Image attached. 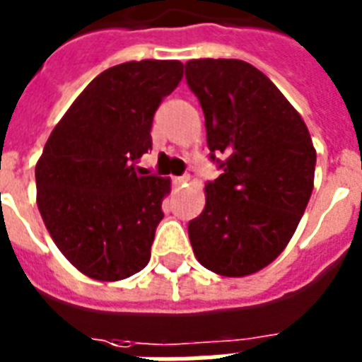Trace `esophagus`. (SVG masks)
Masks as SVG:
<instances>
[{
  "label": "esophagus",
  "mask_w": 362,
  "mask_h": 362,
  "mask_svg": "<svg viewBox=\"0 0 362 362\" xmlns=\"http://www.w3.org/2000/svg\"><path fill=\"white\" fill-rule=\"evenodd\" d=\"M192 180V178H189V176H178V178H175V180H173V184H175V186H187V182Z\"/></svg>",
  "instance_id": "obj_1"
}]
</instances>
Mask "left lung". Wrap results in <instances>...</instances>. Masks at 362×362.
<instances>
[{
    "instance_id": "obj_1",
    "label": "left lung",
    "mask_w": 362,
    "mask_h": 362,
    "mask_svg": "<svg viewBox=\"0 0 362 362\" xmlns=\"http://www.w3.org/2000/svg\"><path fill=\"white\" fill-rule=\"evenodd\" d=\"M186 81L203 107L210 159L223 169L187 223L193 253L216 274L250 276L284 252L306 210L312 136L269 76L242 59H189Z\"/></svg>"
}]
</instances>
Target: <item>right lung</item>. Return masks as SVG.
Returning a JSON list of instances; mask_svg holds the SVG:
<instances>
[{"instance_id":"obj_1","label":"right lung","mask_w":362,"mask_h":362,"mask_svg":"<svg viewBox=\"0 0 362 362\" xmlns=\"http://www.w3.org/2000/svg\"><path fill=\"white\" fill-rule=\"evenodd\" d=\"M176 59L103 71L75 99L35 165L37 206L59 252L82 274L118 281L142 270L170 178L139 173L159 103L182 81Z\"/></svg>"}]
</instances>
